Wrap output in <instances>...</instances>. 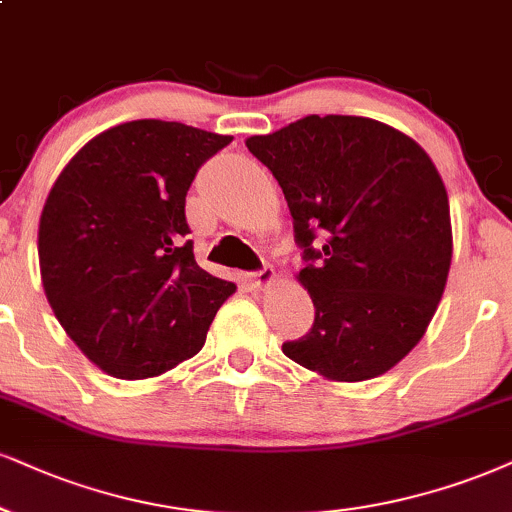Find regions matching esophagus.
Here are the masks:
<instances>
[{
	"label": "esophagus",
	"mask_w": 512,
	"mask_h": 512,
	"mask_svg": "<svg viewBox=\"0 0 512 512\" xmlns=\"http://www.w3.org/2000/svg\"><path fill=\"white\" fill-rule=\"evenodd\" d=\"M275 280V270L266 266L261 270H256V273H246L244 275V285L249 289H254V292H258V289H263L266 285H270V282Z\"/></svg>",
	"instance_id": "esophagus-1"
}]
</instances>
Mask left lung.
<instances>
[{"label": "left lung", "mask_w": 512, "mask_h": 512, "mask_svg": "<svg viewBox=\"0 0 512 512\" xmlns=\"http://www.w3.org/2000/svg\"><path fill=\"white\" fill-rule=\"evenodd\" d=\"M285 194L313 327L285 356L327 380L382 375L420 342L451 268V213L430 156L361 116H306L246 140Z\"/></svg>", "instance_id": "8db88e82"}]
</instances>
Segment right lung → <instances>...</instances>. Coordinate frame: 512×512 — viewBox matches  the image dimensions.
Here are the masks:
<instances>
[{
	"label": "right lung",
	"mask_w": 512,
	"mask_h": 512,
	"mask_svg": "<svg viewBox=\"0 0 512 512\" xmlns=\"http://www.w3.org/2000/svg\"><path fill=\"white\" fill-rule=\"evenodd\" d=\"M230 142L185 123L130 121L87 142L49 192L37 242L44 294L78 349L118 380L199 353L235 292L194 261L185 216L194 175Z\"/></svg>",
	"instance_id": "add662e5"
}]
</instances>
